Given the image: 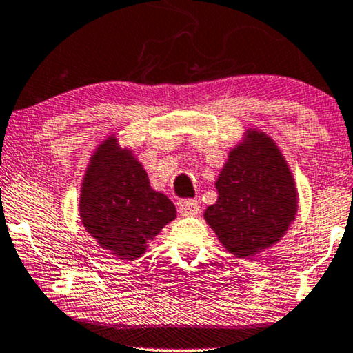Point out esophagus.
Instances as JSON below:
<instances>
[{
	"mask_svg": "<svg viewBox=\"0 0 353 353\" xmlns=\"http://www.w3.org/2000/svg\"><path fill=\"white\" fill-rule=\"evenodd\" d=\"M178 212H180V215L183 216L197 215L199 214V204H197V201H192V199L181 201L180 204H178Z\"/></svg>",
	"mask_w": 353,
	"mask_h": 353,
	"instance_id": "1",
	"label": "esophagus"
}]
</instances>
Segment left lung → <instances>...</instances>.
<instances>
[{
  "mask_svg": "<svg viewBox=\"0 0 353 353\" xmlns=\"http://www.w3.org/2000/svg\"><path fill=\"white\" fill-rule=\"evenodd\" d=\"M215 188L219 199L207 207L204 219L223 248L239 259L272 248L296 219L299 196L292 172L262 130H245Z\"/></svg>",
  "mask_w": 353,
  "mask_h": 353,
  "instance_id": "8db88e82",
  "label": "left lung"
}]
</instances>
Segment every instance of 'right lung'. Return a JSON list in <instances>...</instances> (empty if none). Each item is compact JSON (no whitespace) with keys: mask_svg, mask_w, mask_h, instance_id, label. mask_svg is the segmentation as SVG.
I'll return each mask as SVG.
<instances>
[{"mask_svg":"<svg viewBox=\"0 0 353 353\" xmlns=\"http://www.w3.org/2000/svg\"><path fill=\"white\" fill-rule=\"evenodd\" d=\"M81 225L101 248L120 260H137L172 220L176 209L165 194L152 190L148 173L120 146L115 134L96 148L81 181Z\"/></svg>","mask_w":353,"mask_h":353,"instance_id":"1","label":"right lung"}]
</instances>
